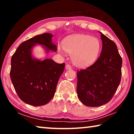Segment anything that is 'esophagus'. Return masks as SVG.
<instances>
[{
	"instance_id": "esophagus-1",
	"label": "esophagus",
	"mask_w": 134,
	"mask_h": 134,
	"mask_svg": "<svg viewBox=\"0 0 134 134\" xmlns=\"http://www.w3.org/2000/svg\"><path fill=\"white\" fill-rule=\"evenodd\" d=\"M65 69H66V70H70V69H71V65H70L69 64H67L66 65H65Z\"/></svg>"
}]
</instances>
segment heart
<instances>
[{
  "label": "heart",
  "mask_w": 134,
  "mask_h": 134,
  "mask_svg": "<svg viewBox=\"0 0 134 134\" xmlns=\"http://www.w3.org/2000/svg\"><path fill=\"white\" fill-rule=\"evenodd\" d=\"M100 50L99 40L89 35L77 34L67 37L63 47H58V51L64 55L65 51L72 55V62L77 67H89L96 62Z\"/></svg>",
  "instance_id": "b5f03b06"
}]
</instances>
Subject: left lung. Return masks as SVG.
<instances>
[{
	"mask_svg": "<svg viewBox=\"0 0 134 134\" xmlns=\"http://www.w3.org/2000/svg\"><path fill=\"white\" fill-rule=\"evenodd\" d=\"M102 49L97 61L77 72V93L84 105L97 107L109 102L121 79L122 60L115 43L102 33Z\"/></svg>",
	"mask_w": 134,
	"mask_h": 134,
	"instance_id": "left-lung-1",
	"label": "left lung"
}]
</instances>
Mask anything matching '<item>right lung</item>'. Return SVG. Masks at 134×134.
I'll return each mask as SVG.
<instances>
[{"label":"right lung","mask_w":134,"mask_h":134,"mask_svg":"<svg viewBox=\"0 0 134 134\" xmlns=\"http://www.w3.org/2000/svg\"><path fill=\"white\" fill-rule=\"evenodd\" d=\"M53 35L44 33L36 35L19 45L11 58L10 79L18 96L24 102L32 106L48 103L55 94L59 78L65 64H57L51 59L34 58L32 49L42 45L46 52L57 51L52 42Z\"/></svg>","instance_id":"right-lung-1"}]
</instances>
